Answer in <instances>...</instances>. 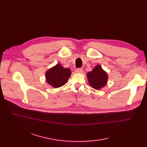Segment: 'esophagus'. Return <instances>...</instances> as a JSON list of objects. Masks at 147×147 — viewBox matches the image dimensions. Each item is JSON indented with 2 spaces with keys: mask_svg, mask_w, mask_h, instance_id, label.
I'll list each match as a JSON object with an SVG mask.
<instances>
[{
  "mask_svg": "<svg viewBox=\"0 0 147 147\" xmlns=\"http://www.w3.org/2000/svg\"><path fill=\"white\" fill-rule=\"evenodd\" d=\"M75 72L76 73H78V74H82L83 72V70L81 68H78V69H76L75 70Z\"/></svg>",
  "mask_w": 147,
  "mask_h": 147,
  "instance_id": "esophagus-1",
  "label": "esophagus"
}]
</instances>
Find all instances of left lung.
Wrapping results in <instances>:
<instances>
[{"mask_svg": "<svg viewBox=\"0 0 147 147\" xmlns=\"http://www.w3.org/2000/svg\"><path fill=\"white\" fill-rule=\"evenodd\" d=\"M90 85L96 90H100L106 86L108 80L107 73L100 65L96 66L91 72L87 74Z\"/></svg>", "mask_w": 147, "mask_h": 147, "instance_id": "obj_1", "label": "left lung"}]
</instances>
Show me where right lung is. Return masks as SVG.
Segmentation results:
<instances>
[{
    "label": "right lung",
    "instance_id": "obj_1",
    "mask_svg": "<svg viewBox=\"0 0 147 147\" xmlns=\"http://www.w3.org/2000/svg\"><path fill=\"white\" fill-rule=\"evenodd\" d=\"M71 75V69L64 68L58 63L46 71L45 79L49 85L54 88H59L65 84Z\"/></svg>",
    "mask_w": 147,
    "mask_h": 147
}]
</instances>
